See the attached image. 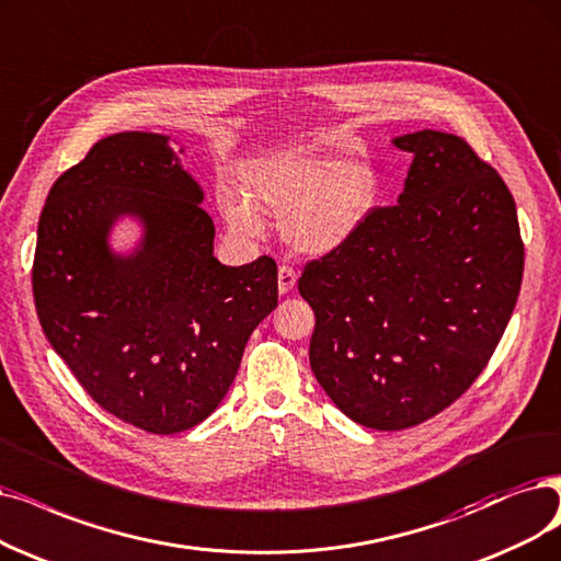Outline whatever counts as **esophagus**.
I'll return each mask as SVG.
<instances>
[{"label":"esophagus","mask_w":561,"mask_h":561,"mask_svg":"<svg viewBox=\"0 0 561 561\" xmlns=\"http://www.w3.org/2000/svg\"><path fill=\"white\" fill-rule=\"evenodd\" d=\"M295 285H297L295 268L287 266V264H280L278 266V289H280V295H287Z\"/></svg>","instance_id":"esophagus-1"}]
</instances>
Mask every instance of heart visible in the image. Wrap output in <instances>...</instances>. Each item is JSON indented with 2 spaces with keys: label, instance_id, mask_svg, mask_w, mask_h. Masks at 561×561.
I'll return each instance as SVG.
<instances>
[{
  "label": "heart",
  "instance_id": "b5f03b06",
  "mask_svg": "<svg viewBox=\"0 0 561 561\" xmlns=\"http://www.w3.org/2000/svg\"><path fill=\"white\" fill-rule=\"evenodd\" d=\"M241 184L245 201L230 191L220 195L230 226L255 234L260 230L255 214H268L306 253H327L341 245L362 226L377 197L370 165H341L310 153L255 163L243 172Z\"/></svg>",
  "mask_w": 561,
  "mask_h": 561
}]
</instances>
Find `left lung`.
<instances>
[{"mask_svg":"<svg viewBox=\"0 0 561 561\" xmlns=\"http://www.w3.org/2000/svg\"><path fill=\"white\" fill-rule=\"evenodd\" d=\"M396 205L370 207L341 245L308 260L310 368L352 421L412 428L488 366L518 301L525 243L500 172L467 140L419 130Z\"/></svg>","mask_w":561,"mask_h":561,"instance_id":"left-lung-1","label":"left lung"}]
</instances>
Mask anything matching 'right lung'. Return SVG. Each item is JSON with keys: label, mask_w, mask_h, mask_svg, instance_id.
Here are the masks:
<instances>
[{"label": "right lung", "mask_w": 561, "mask_h": 561, "mask_svg": "<svg viewBox=\"0 0 561 561\" xmlns=\"http://www.w3.org/2000/svg\"><path fill=\"white\" fill-rule=\"evenodd\" d=\"M203 191L165 136L99 140L53 184L32 266L46 339L80 387L124 423L174 435L205 421L228 393L253 329L278 306V266L262 255L214 257ZM140 215L144 249L112 256L104 237Z\"/></svg>", "instance_id": "add662e5"}]
</instances>
